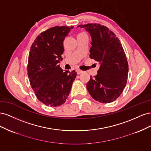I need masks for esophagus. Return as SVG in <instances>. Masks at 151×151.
<instances>
[{
	"instance_id": "obj_1",
	"label": "esophagus",
	"mask_w": 151,
	"mask_h": 151,
	"mask_svg": "<svg viewBox=\"0 0 151 151\" xmlns=\"http://www.w3.org/2000/svg\"><path fill=\"white\" fill-rule=\"evenodd\" d=\"M76 72H77V74H81V73L83 72V70H79V69H77V70H76Z\"/></svg>"
}]
</instances>
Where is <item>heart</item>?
Masks as SVG:
<instances>
[{"mask_svg": "<svg viewBox=\"0 0 151 151\" xmlns=\"http://www.w3.org/2000/svg\"><path fill=\"white\" fill-rule=\"evenodd\" d=\"M80 34H81V33H80Z\"/></svg>", "mask_w": 151, "mask_h": 151, "instance_id": "heart-1", "label": "heart"}]
</instances>
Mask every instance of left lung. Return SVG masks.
<instances>
[{
  "instance_id": "obj_1",
  "label": "left lung",
  "mask_w": 151,
  "mask_h": 151,
  "mask_svg": "<svg viewBox=\"0 0 151 151\" xmlns=\"http://www.w3.org/2000/svg\"><path fill=\"white\" fill-rule=\"evenodd\" d=\"M88 31L92 38L89 52L91 59L99 62L98 74L86 84L96 101L113 102L120 96L127 84L129 65L124 50L113 31L100 24L79 25Z\"/></svg>"
}]
</instances>
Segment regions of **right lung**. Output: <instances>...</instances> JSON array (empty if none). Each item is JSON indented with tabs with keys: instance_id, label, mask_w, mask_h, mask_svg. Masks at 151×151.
<instances>
[{
	"instance_id": "add662e5",
	"label": "right lung",
	"mask_w": 151,
	"mask_h": 151,
	"mask_svg": "<svg viewBox=\"0 0 151 151\" xmlns=\"http://www.w3.org/2000/svg\"><path fill=\"white\" fill-rule=\"evenodd\" d=\"M73 26H55L41 33L32 44L27 70L36 98L46 106L64 103L77 76L75 70L60 67L64 52L63 42Z\"/></svg>"
}]
</instances>
